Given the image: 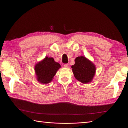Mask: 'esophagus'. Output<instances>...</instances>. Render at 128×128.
<instances>
[{
    "instance_id": "1",
    "label": "esophagus",
    "mask_w": 128,
    "mask_h": 128,
    "mask_svg": "<svg viewBox=\"0 0 128 128\" xmlns=\"http://www.w3.org/2000/svg\"><path fill=\"white\" fill-rule=\"evenodd\" d=\"M69 67V64H64V68H68Z\"/></svg>"
}]
</instances>
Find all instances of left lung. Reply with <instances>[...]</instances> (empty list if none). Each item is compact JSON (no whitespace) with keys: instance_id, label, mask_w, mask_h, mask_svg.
<instances>
[{"instance_id":"1","label":"left lung","mask_w":128,"mask_h":128,"mask_svg":"<svg viewBox=\"0 0 128 128\" xmlns=\"http://www.w3.org/2000/svg\"><path fill=\"white\" fill-rule=\"evenodd\" d=\"M72 68L75 78L84 84L91 82L96 73L95 65L84 56L76 58Z\"/></svg>"}]
</instances>
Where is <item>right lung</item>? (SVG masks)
Segmentation results:
<instances>
[{"label": "right lung", "mask_w": 128, "mask_h": 128, "mask_svg": "<svg viewBox=\"0 0 128 128\" xmlns=\"http://www.w3.org/2000/svg\"><path fill=\"white\" fill-rule=\"evenodd\" d=\"M61 67V65L55 61L53 58L46 56L34 67L37 81L41 84H49Z\"/></svg>", "instance_id": "obj_1"}]
</instances>
